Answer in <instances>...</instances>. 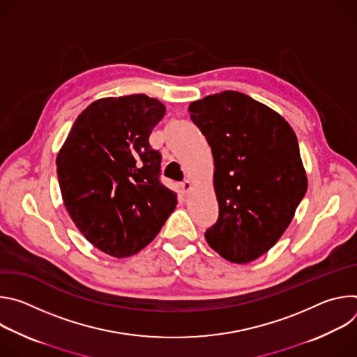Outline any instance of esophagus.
<instances>
[{"label": "esophagus", "mask_w": 357, "mask_h": 357, "mask_svg": "<svg viewBox=\"0 0 357 357\" xmlns=\"http://www.w3.org/2000/svg\"><path fill=\"white\" fill-rule=\"evenodd\" d=\"M181 186H182V190H183V192H189V190L192 189V182H190L189 179H185V181L181 183Z\"/></svg>", "instance_id": "esophagus-1"}]
</instances>
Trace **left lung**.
<instances>
[{
	"instance_id": "8db88e82",
	"label": "left lung",
	"mask_w": 357,
	"mask_h": 357,
	"mask_svg": "<svg viewBox=\"0 0 357 357\" xmlns=\"http://www.w3.org/2000/svg\"><path fill=\"white\" fill-rule=\"evenodd\" d=\"M188 110L215 161L219 219L206 241L227 261L247 264L280 240L308 189L296 135L281 114L233 90Z\"/></svg>"
}]
</instances>
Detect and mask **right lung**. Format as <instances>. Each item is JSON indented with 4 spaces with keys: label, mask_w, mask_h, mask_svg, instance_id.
Instances as JSON below:
<instances>
[{
    "label": "right lung",
    "mask_w": 357,
    "mask_h": 357,
    "mask_svg": "<svg viewBox=\"0 0 357 357\" xmlns=\"http://www.w3.org/2000/svg\"><path fill=\"white\" fill-rule=\"evenodd\" d=\"M165 116L145 94L103 97L76 119L56 157L63 205L89 243L123 259L148 245L176 208L149 134Z\"/></svg>",
    "instance_id": "right-lung-1"
}]
</instances>
